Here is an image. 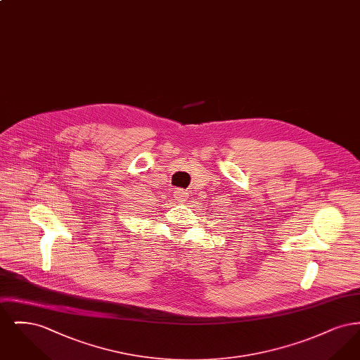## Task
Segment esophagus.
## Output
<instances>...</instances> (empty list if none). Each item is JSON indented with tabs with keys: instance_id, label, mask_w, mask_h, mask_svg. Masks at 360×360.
Returning <instances> with one entry per match:
<instances>
[{
	"instance_id": "34e87169",
	"label": "esophagus",
	"mask_w": 360,
	"mask_h": 360,
	"mask_svg": "<svg viewBox=\"0 0 360 360\" xmlns=\"http://www.w3.org/2000/svg\"><path fill=\"white\" fill-rule=\"evenodd\" d=\"M188 194L185 190H182V188H175V191H174V198H175V200L184 202V201L188 200Z\"/></svg>"
}]
</instances>
